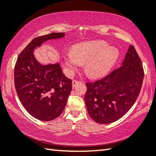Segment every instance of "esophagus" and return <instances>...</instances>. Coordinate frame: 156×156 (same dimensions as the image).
Returning <instances> with one entry per match:
<instances>
[{
  "label": "esophagus",
  "mask_w": 156,
  "mask_h": 156,
  "mask_svg": "<svg viewBox=\"0 0 156 156\" xmlns=\"http://www.w3.org/2000/svg\"><path fill=\"white\" fill-rule=\"evenodd\" d=\"M79 83H80V81H78V80H73L72 81V87H74L76 85V84H77Z\"/></svg>",
  "instance_id": "esophagus-1"
}]
</instances>
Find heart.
Instances as JSON below:
<instances>
[{
    "label": "heart",
    "mask_w": 156,
    "mask_h": 156,
    "mask_svg": "<svg viewBox=\"0 0 156 156\" xmlns=\"http://www.w3.org/2000/svg\"><path fill=\"white\" fill-rule=\"evenodd\" d=\"M120 53L115 47L109 46L103 41H85L73 44L72 53L63 56L65 69L72 74L84 63V71L89 77L97 78L109 72L119 58Z\"/></svg>",
    "instance_id": "b5f03b06"
}]
</instances>
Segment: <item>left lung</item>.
Returning <instances> with one entry per match:
<instances>
[{
    "mask_svg": "<svg viewBox=\"0 0 156 156\" xmlns=\"http://www.w3.org/2000/svg\"><path fill=\"white\" fill-rule=\"evenodd\" d=\"M143 78L140 58L130 45L121 67L101 80L86 84L84 101L89 116L100 124L120 119L136 102Z\"/></svg>",
    "mask_w": 156,
    "mask_h": 156,
    "instance_id": "obj_1",
    "label": "left lung"
}]
</instances>
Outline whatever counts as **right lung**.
Returning a JSON list of instances; mask_svg holds the SVG:
<instances>
[{"mask_svg": "<svg viewBox=\"0 0 156 156\" xmlns=\"http://www.w3.org/2000/svg\"><path fill=\"white\" fill-rule=\"evenodd\" d=\"M65 36V33H52L33 39L18 56L15 65V88L21 103L31 115L42 121L54 120L62 113L72 81L62 73L58 62L41 64L34 51L44 42Z\"/></svg>", "mask_w": 156, "mask_h": 156, "instance_id": "add662e5", "label": "right lung"}]
</instances>
